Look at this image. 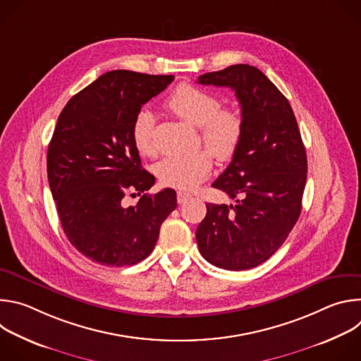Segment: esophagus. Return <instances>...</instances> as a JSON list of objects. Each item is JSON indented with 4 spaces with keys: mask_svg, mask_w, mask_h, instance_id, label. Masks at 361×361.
Returning <instances> with one entry per match:
<instances>
[{
    "mask_svg": "<svg viewBox=\"0 0 361 361\" xmlns=\"http://www.w3.org/2000/svg\"><path fill=\"white\" fill-rule=\"evenodd\" d=\"M190 198H191V194H188V192H185V191H178V192H177V202H178V204H184V202H187Z\"/></svg>",
    "mask_w": 361,
    "mask_h": 361,
    "instance_id": "esophagus-1",
    "label": "esophagus"
}]
</instances>
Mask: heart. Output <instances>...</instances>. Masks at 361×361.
I'll return each mask as SVG.
<instances>
[{"label": "heart", "instance_id": "1", "mask_svg": "<svg viewBox=\"0 0 361 361\" xmlns=\"http://www.w3.org/2000/svg\"><path fill=\"white\" fill-rule=\"evenodd\" d=\"M166 107L177 118L198 127L202 144L219 161H228L235 156L243 140V118L234 109L221 107L217 95L191 84H181L166 99ZM154 124L156 118L148 109H141L134 117L131 137L142 156L154 154ZM209 153L198 151L185 157H166L154 171L166 187L191 190L212 173Z\"/></svg>", "mask_w": 361, "mask_h": 361}]
</instances>
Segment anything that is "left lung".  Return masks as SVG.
I'll return each mask as SVG.
<instances>
[{
    "mask_svg": "<svg viewBox=\"0 0 361 361\" xmlns=\"http://www.w3.org/2000/svg\"><path fill=\"white\" fill-rule=\"evenodd\" d=\"M198 84L230 87L241 106L243 140L213 187L235 205L207 204L195 238L216 267L260 266L283 245L301 213L307 156L288 99L259 70L235 64L198 77Z\"/></svg>",
    "mask_w": 361,
    "mask_h": 361,
    "instance_id": "8db88e82",
    "label": "left lung"
}]
</instances>
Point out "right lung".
I'll use <instances>...</instances> for the list:
<instances>
[{"label":"right lung","instance_id":"add662e5","mask_svg":"<svg viewBox=\"0 0 361 361\" xmlns=\"http://www.w3.org/2000/svg\"><path fill=\"white\" fill-rule=\"evenodd\" d=\"M173 80L114 70L75 94L59 117L47 152L48 183L68 241L94 263L144 260L177 207L171 188L147 192L156 177L141 167L131 137L135 114ZM128 190L143 195L126 208Z\"/></svg>","mask_w":361,"mask_h":361}]
</instances>
